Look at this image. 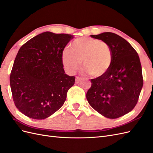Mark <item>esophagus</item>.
I'll return each mask as SVG.
<instances>
[{
  "label": "esophagus",
  "instance_id": "34e87169",
  "mask_svg": "<svg viewBox=\"0 0 153 153\" xmlns=\"http://www.w3.org/2000/svg\"><path fill=\"white\" fill-rule=\"evenodd\" d=\"M81 78L80 77H76V79H75V83L76 84H79V83L81 82Z\"/></svg>",
  "mask_w": 153,
  "mask_h": 153
}]
</instances>
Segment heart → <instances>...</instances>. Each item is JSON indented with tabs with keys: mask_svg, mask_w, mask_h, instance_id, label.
Instances as JSON below:
<instances>
[{
	"mask_svg": "<svg viewBox=\"0 0 153 153\" xmlns=\"http://www.w3.org/2000/svg\"><path fill=\"white\" fill-rule=\"evenodd\" d=\"M63 66L69 73L82 67L89 75L100 78L108 73L113 64V55L108 44L100 39L80 38L75 39L71 48H65L62 53Z\"/></svg>",
	"mask_w": 153,
	"mask_h": 153,
	"instance_id": "b5f03b06",
	"label": "heart"
}]
</instances>
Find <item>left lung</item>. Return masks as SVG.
<instances>
[{"mask_svg":"<svg viewBox=\"0 0 153 153\" xmlns=\"http://www.w3.org/2000/svg\"><path fill=\"white\" fill-rule=\"evenodd\" d=\"M91 37L108 44L113 64L106 75L91 80L87 100L104 117H120L134 108L140 94L143 77L139 57L132 46L116 34L107 32Z\"/></svg>","mask_w":153,"mask_h":153,"instance_id":"left-lung-1","label":"left lung"}]
</instances>
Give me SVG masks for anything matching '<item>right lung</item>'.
<instances>
[{
  "label": "right lung",
  "mask_w": 153,
  "mask_h": 153,
  "mask_svg": "<svg viewBox=\"0 0 153 153\" xmlns=\"http://www.w3.org/2000/svg\"><path fill=\"white\" fill-rule=\"evenodd\" d=\"M73 36L45 32L22 45L10 75L16 107L26 116L45 119L64 103L75 77L65 73L62 53Z\"/></svg>",
  "instance_id": "add662e5"
}]
</instances>
